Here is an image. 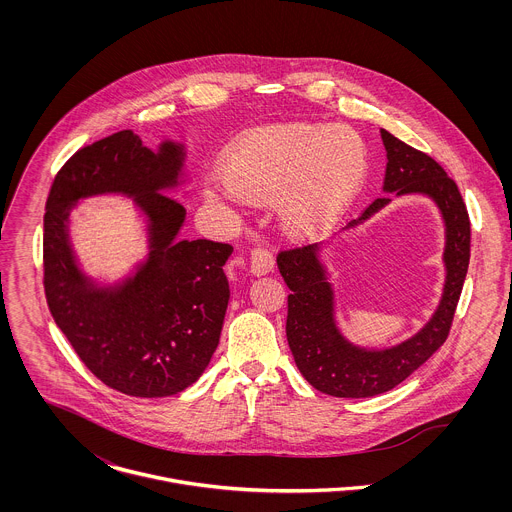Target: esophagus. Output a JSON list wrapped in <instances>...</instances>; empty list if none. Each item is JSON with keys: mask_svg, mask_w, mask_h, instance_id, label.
<instances>
[{"mask_svg": "<svg viewBox=\"0 0 512 512\" xmlns=\"http://www.w3.org/2000/svg\"><path fill=\"white\" fill-rule=\"evenodd\" d=\"M274 268V252L268 248H254L250 254V272L256 276H264L268 272H272Z\"/></svg>", "mask_w": 512, "mask_h": 512, "instance_id": "obj_1", "label": "esophagus"}]
</instances>
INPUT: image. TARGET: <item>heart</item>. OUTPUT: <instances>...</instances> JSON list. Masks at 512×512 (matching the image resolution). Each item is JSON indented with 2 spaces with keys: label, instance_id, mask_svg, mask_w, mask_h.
I'll use <instances>...</instances> for the list:
<instances>
[{
  "label": "heart",
  "instance_id": "b5f03b06",
  "mask_svg": "<svg viewBox=\"0 0 512 512\" xmlns=\"http://www.w3.org/2000/svg\"><path fill=\"white\" fill-rule=\"evenodd\" d=\"M365 142L345 126L282 124L254 130L226 151L209 193L230 205L278 201L292 236H313L343 217L365 181Z\"/></svg>",
  "mask_w": 512,
  "mask_h": 512
}]
</instances>
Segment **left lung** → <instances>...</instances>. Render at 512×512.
I'll use <instances>...</instances> for the list:
<instances>
[{
    "instance_id": "left-lung-1",
    "label": "left lung",
    "mask_w": 512,
    "mask_h": 512,
    "mask_svg": "<svg viewBox=\"0 0 512 512\" xmlns=\"http://www.w3.org/2000/svg\"><path fill=\"white\" fill-rule=\"evenodd\" d=\"M380 136L388 157L384 191L428 195L441 211L447 276L438 311L420 333L396 347L366 351L351 345L335 325L333 290L317 258V246L280 250L278 268L292 292L288 295L286 335L293 361L313 388L337 398H368L388 392L438 351L449 335L471 256V222L455 181L424 151L400 142L386 130H380ZM388 203L390 197L372 201L361 219L349 222L347 228Z\"/></svg>"
}]
</instances>
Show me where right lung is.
Segmentation results:
<instances>
[{
    "instance_id": "add662e5",
    "label": "right lung",
    "mask_w": 512,
    "mask_h": 512,
    "mask_svg": "<svg viewBox=\"0 0 512 512\" xmlns=\"http://www.w3.org/2000/svg\"><path fill=\"white\" fill-rule=\"evenodd\" d=\"M183 147L142 146L132 130L82 147L57 173L45 213L43 286L51 315L74 353L106 386L138 398L177 394L199 380L219 347L228 305L222 266L230 244L181 240L185 209L175 187ZM134 196L150 220V256L118 289H96L77 270L68 217L84 196Z\"/></svg>"
}]
</instances>
